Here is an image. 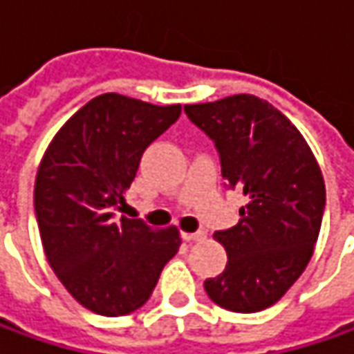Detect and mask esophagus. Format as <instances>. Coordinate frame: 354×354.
<instances>
[{"label":"esophagus","mask_w":354,"mask_h":354,"mask_svg":"<svg viewBox=\"0 0 354 354\" xmlns=\"http://www.w3.org/2000/svg\"><path fill=\"white\" fill-rule=\"evenodd\" d=\"M181 236H183V240H187V242H203V240L207 238V232H205V230H197V232H183Z\"/></svg>","instance_id":"esophagus-1"}]
</instances>
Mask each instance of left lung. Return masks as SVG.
Returning a JSON list of instances; mask_svg holds the SVG:
<instances>
[{
	"label": "left lung",
	"mask_w": 354,
	"mask_h": 354,
	"mask_svg": "<svg viewBox=\"0 0 354 354\" xmlns=\"http://www.w3.org/2000/svg\"><path fill=\"white\" fill-rule=\"evenodd\" d=\"M185 114L214 143L225 187L248 201L236 226L214 232L228 262L205 292L228 311H262L311 260L325 211L319 165L292 122L258 96L191 104Z\"/></svg>",
	"instance_id": "1"
}]
</instances>
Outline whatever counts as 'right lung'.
Masks as SVG:
<instances>
[{"mask_svg":"<svg viewBox=\"0 0 354 354\" xmlns=\"http://www.w3.org/2000/svg\"><path fill=\"white\" fill-rule=\"evenodd\" d=\"M179 116V104L96 96L59 129L39 165L35 216L48 264L76 301L98 315L140 309L181 246L175 226L159 230L142 218H118L143 151Z\"/></svg>","mask_w":354,"mask_h":354,"instance_id":"1","label":"right lung"}]
</instances>
